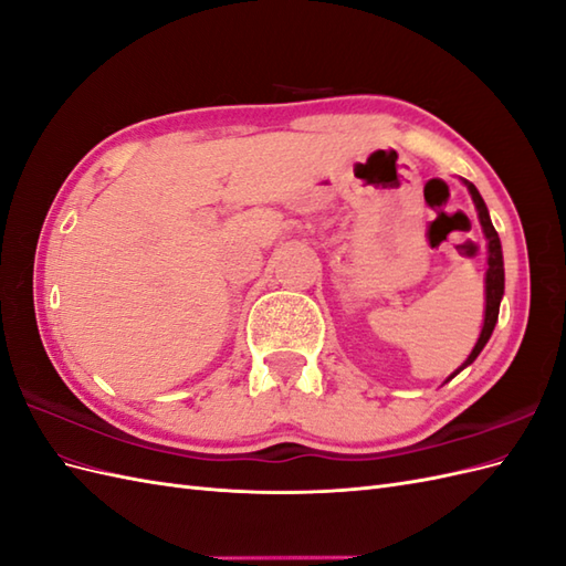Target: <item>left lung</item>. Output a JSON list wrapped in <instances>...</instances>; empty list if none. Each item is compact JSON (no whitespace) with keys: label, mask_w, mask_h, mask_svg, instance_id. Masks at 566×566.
<instances>
[{"label":"left lung","mask_w":566,"mask_h":566,"mask_svg":"<svg viewBox=\"0 0 566 566\" xmlns=\"http://www.w3.org/2000/svg\"><path fill=\"white\" fill-rule=\"evenodd\" d=\"M468 190L472 195V202H475L478 207V214H480V223L484 229V235H488L490 241V258H488V308H484V325H482V333H480V339L475 349L470 352L468 361L461 366V369H465L468 364H472L478 359V354L482 352V347L488 345V339L492 337V331L496 325V318H499V304H502V296H504V258H502V243H499V235L492 227V219H490V212H488V205H484V200L480 197L478 188L472 186V182H468ZM458 369V371H461ZM455 371V374H458ZM453 374V376H455Z\"/></svg>","instance_id":"8db88e82"}]
</instances>
